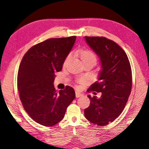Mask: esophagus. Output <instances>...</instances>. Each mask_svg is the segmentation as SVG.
Returning a JSON list of instances; mask_svg holds the SVG:
<instances>
[{
    "label": "esophagus",
    "instance_id": "obj_1",
    "mask_svg": "<svg viewBox=\"0 0 149 149\" xmlns=\"http://www.w3.org/2000/svg\"><path fill=\"white\" fill-rule=\"evenodd\" d=\"M82 95H83V94H82V93H79V92H78V91H76V97H82Z\"/></svg>",
    "mask_w": 149,
    "mask_h": 149
}]
</instances>
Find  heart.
I'll return each mask as SVG.
<instances>
[{"mask_svg":"<svg viewBox=\"0 0 149 149\" xmlns=\"http://www.w3.org/2000/svg\"><path fill=\"white\" fill-rule=\"evenodd\" d=\"M80 56L81 60H82L83 64L85 63H91L93 65H95L96 62L97 61V58L96 55L93 52L91 51L88 50V49H84V50H80ZM71 58V54H69L68 55L66 56L65 61L63 62V66L65 67L68 65Z\"/></svg>","mask_w":149,"mask_h":149,"instance_id":"b5f03b06","label":"heart"}]
</instances>
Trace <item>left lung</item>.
I'll return each mask as SVG.
<instances>
[{"label": "left lung", "instance_id": "left-lung-1", "mask_svg": "<svg viewBox=\"0 0 149 149\" xmlns=\"http://www.w3.org/2000/svg\"><path fill=\"white\" fill-rule=\"evenodd\" d=\"M86 43L100 58L101 71L97 81L87 90L97 96L84 109V116L91 123L107 125L118 118L127 104L132 88V72L127 54L114 41L104 37H84Z\"/></svg>", "mask_w": 149, "mask_h": 149}]
</instances>
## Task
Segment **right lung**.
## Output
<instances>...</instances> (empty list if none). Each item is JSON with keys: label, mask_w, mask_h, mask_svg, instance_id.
I'll use <instances>...</instances> for the list:
<instances>
[{"label": "right lung", "mask_w": 149, "mask_h": 149, "mask_svg": "<svg viewBox=\"0 0 149 149\" xmlns=\"http://www.w3.org/2000/svg\"><path fill=\"white\" fill-rule=\"evenodd\" d=\"M76 38H50L38 43L27 51L20 64L17 78L20 99L28 115L41 125L52 127L61 122L76 97L71 86L58 93L53 84Z\"/></svg>", "instance_id": "obj_1"}]
</instances>
